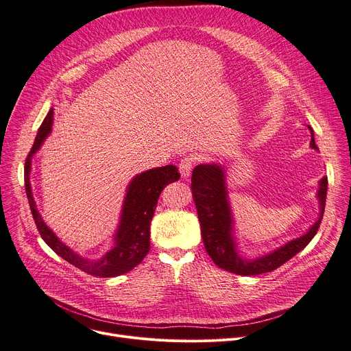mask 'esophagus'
Returning <instances> with one entry per match:
<instances>
[{
  "label": "esophagus",
  "instance_id": "obj_1",
  "mask_svg": "<svg viewBox=\"0 0 351 351\" xmlns=\"http://www.w3.org/2000/svg\"><path fill=\"white\" fill-rule=\"evenodd\" d=\"M193 165H195V158L192 156H185L182 158L180 162H179V171H180V175L183 178H189L191 176V172L193 169Z\"/></svg>",
  "mask_w": 351,
  "mask_h": 351
}]
</instances>
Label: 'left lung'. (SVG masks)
I'll use <instances>...</instances> for the list:
<instances>
[{
  "label": "left lung",
  "mask_w": 351,
  "mask_h": 351,
  "mask_svg": "<svg viewBox=\"0 0 351 351\" xmlns=\"http://www.w3.org/2000/svg\"><path fill=\"white\" fill-rule=\"evenodd\" d=\"M311 131V128H310ZM311 146L316 147L315 135L311 131ZM192 196L196 206L197 217L202 229L204 245L216 266L241 276H256L273 271L283 263L290 261L294 254L304 249L313 237L316 236L324 215L327 196V176L320 180L319 200L320 217L311 229L302 237L291 241L283 247L256 261H246L236 252L232 237V216L228 204V193L225 186V173L222 166L199 165L192 173Z\"/></svg>",
  "instance_id": "obj_1"
}]
</instances>
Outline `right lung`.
I'll return each mask as SVG.
<instances>
[{"label": "right lung", "mask_w": 351, "mask_h": 351, "mask_svg": "<svg viewBox=\"0 0 351 351\" xmlns=\"http://www.w3.org/2000/svg\"><path fill=\"white\" fill-rule=\"evenodd\" d=\"M52 118L53 109L51 108L48 115L45 117L44 122L38 129V134L35 136L34 145L25 159L24 166L25 192L36 229H38L45 243L55 253L60 254L68 263L81 269L88 274L97 276V278H114V276L128 273L129 270H132L135 266H138L143 261V257L147 254V252H149V226L158 204V197L166 185L176 182L180 178V173L176 166L166 165L162 166V168H155L138 175L128 188L125 205L122 210L121 226L115 237V247L112 250H109L98 262H89L88 259H82L81 256L75 254L69 247L61 243L58 241V237L44 223V220L41 219L38 210L35 208V202L31 193V158L40 149L41 143L51 132Z\"/></svg>", "instance_id": "add662e5"}]
</instances>
